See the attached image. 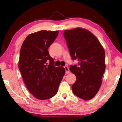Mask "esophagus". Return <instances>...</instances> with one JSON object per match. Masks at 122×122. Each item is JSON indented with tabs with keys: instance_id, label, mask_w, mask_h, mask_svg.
Returning a JSON list of instances; mask_svg holds the SVG:
<instances>
[{
	"instance_id": "esophagus-1",
	"label": "esophagus",
	"mask_w": 122,
	"mask_h": 122,
	"mask_svg": "<svg viewBox=\"0 0 122 122\" xmlns=\"http://www.w3.org/2000/svg\"><path fill=\"white\" fill-rule=\"evenodd\" d=\"M64 69H65V70H66V74H69L70 73V70H69V68H68V66H65L64 67Z\"/></svg>"
}]
</instances>
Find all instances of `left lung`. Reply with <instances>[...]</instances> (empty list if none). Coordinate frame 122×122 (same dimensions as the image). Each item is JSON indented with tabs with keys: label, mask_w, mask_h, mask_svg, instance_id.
<instances>
[{
	"label": "left lung",
	"mask_w": 122,
	"mask_h": 122,
	"mask_svg": "<svg viewBox=\"0 0 122 122\" xmlns=\"http://www.w3.org/2000/svg\"><path fill=\"white\" fill-rule=\"evenodd\" d=\"M64 37L72 59L78 64L70 66L76 77L73 93L85 100L94 97L102 84L105 70V51L95 36L86 29L76 28L64 30Z\"/></svg>",
	"instance_id": "8db88e82"
}]
</instances>
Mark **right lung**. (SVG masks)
Wrapping results in <instances>:
<instances>
[{"mask_svg": "<svg viewBox=\"0 0 122 122\" xmlns=\"http://www.w3.org/2000/svg\"><path fill=\"white\" fill-rule=\"evenodd\" d=\"M58 33V31L46 30L32 33L20 49L19 69L28 90L39 100L54 97L65 74L63 67L54 65L48 51Z\"/></svg>", "mask_w": 122, "mask_h": 122, "instance_id": "right-lung-1", "label": "right lung"}]
</instances>
